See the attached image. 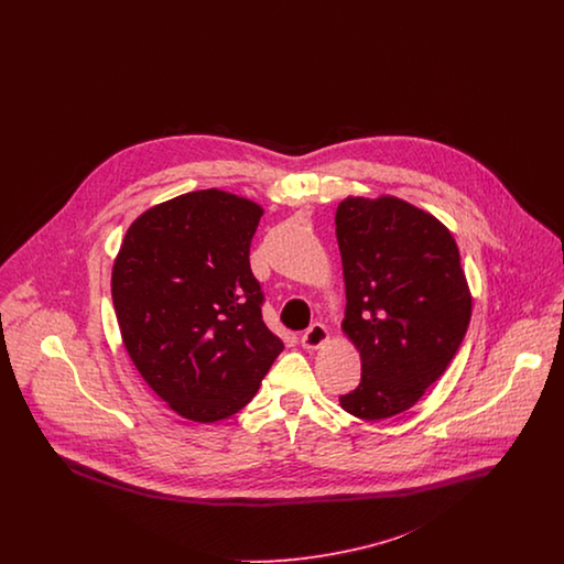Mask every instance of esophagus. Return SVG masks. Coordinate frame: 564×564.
Returning a JSON list of instances; mask_svg holds the SVG:
<instances>
[{"label": "esophagus", "mask_w": 564, "mask_h": 564, "mask_svg": "<svg viewBox=\"0 0 564 564\" xmlns=\"http://www.w3.org/2000/svg\"><path fill=\"white\" fill-rule=\"evenodd\" d=\"M327 340H329V332L325 329V325H322V323H313V325L302 334V347H304V349H322Z\"/></svg>", "instance_id": "esophagus-1"}]
</instances>
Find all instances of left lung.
I'll use <instances>...</instances> for the list:
<instances>
[{
	"mask_svg": "<svg viewBox=\"0 0 564 564\" xmlns=\"http://www.w3.org/2000/svg\"><path fill=\"white\" fill-rule=\"evenodd\" d=\"M347 308L343 332L361 382L340 405L382 421L419 402L446 372L471 319L455 237L398 196H347L336 209Z\"/></svg>",
	"mask_w": 564,
	"mask_h": 564,
	"instance_id": "left-lung-1",
	"label": "left lung"
}]
</instances>
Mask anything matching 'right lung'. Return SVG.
I'll list each match as a JSON object with an SVG mask.
<instances>
[{
  "label": "right lung",
  "mask_w": 564,
  "mask_h": 564,
  "mask_svg": "<svg viewBox=\"0 0 564 564\" xmlns=\"http://www.w3.org/2000/svg\"><path fill=\"white\" fill-rule=\"evenodd\" d=\"M262 215L224 189L188 192L139 215L113 260L124 349L162 402L194 423L237 414L283 350L249 269Z\"/></svg>",
  "instance_id": "right-lung-1"
}]
</instances>
